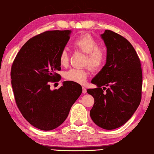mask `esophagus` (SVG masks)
Masks as SVG:
<instances>
[{"instance_id": "esophagus-1", "label": "esophagus", "mask_w": 154, "mask_h": 154, "mask_svg": "<svg viewBox=\"0 0 154 154\" xmlns=\"http://www.w3.org/2000/svg\"><path fill=\"white\" fill-rule=\"evenodd\" d=\"M86 92H87V90H86V88L85 87H83V93L85 94Z\"/></svg>"}]
</instances>
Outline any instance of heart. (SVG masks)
Wrapping results in <instances>:
<instances>
[{"label": "heart", "mask_w": 154, "mask_h": 154, "mask_svg": "<svg viewBox=\"0 0 154 154\" xmlns=\"http://www.w3.org/2000/svg\"><path fill=\"white\" fill-rule=\"evenodd\" d=\"M97 40L90 33H83L73 41V45L87 54L86 64L94 70L104 65L106 58V50L103 47L98 46ZM69 54L66 49L62 50L59 56V61L62 66H66L69 63ZM65 79L69 81L83 84L88 76L86 69H71L64 73Z\"/></svg>", "instance_id": "b5f03b06"}]
</instances>
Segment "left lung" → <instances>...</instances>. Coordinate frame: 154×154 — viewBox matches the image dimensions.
Listing matches in <instances>:
<instances>
[{"instance_id": "8db88e82", "label": "left lung", "mask_w": 154, "mask_h": 154, "mask_svg": "<svg viewBox=\"0 0 154 154\" xmlns=\"http://www.w3.org/2000/svg\"><path fill=\"white\" fill-rule=\"evenodd\" d=\"M101 37L106 47V62L91 81L97 87L87 90L94 99L90 114L99 127L113 130L124 125L138 108L142 72L140 58L127 39L110 30Z\"/></svg>"}]
</instances>
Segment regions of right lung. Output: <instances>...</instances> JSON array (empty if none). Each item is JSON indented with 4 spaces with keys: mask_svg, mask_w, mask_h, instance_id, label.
I'll list each match as a JSON object with an SVG mask.
<instances>
[{
    "mask_svg": "<svg viewBox=\"0 0 154 154\" xmlns=\"http://www.w3.org/2000/svg\"><path fill=\"white\" fill-rule=\"evenodd\" d=\"M71 31H48L22 46L11 68V83L17 106L31 125L42 130L55 129L64 123L82 93L80 84L64 81L58 90L49 82L60 79L59 56Z\"/></svg>",
    "mask_w": 154,
    "mask_h": 154,
    "instance_id": "right-lung-1",
    "label": "right lung"
}]
</instances>
